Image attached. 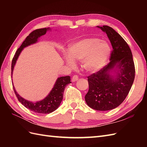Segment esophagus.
<instances>
[{
  "mask_svg": "<svg viewBox=\"0 0 147 147\" xmlns=\"http://www.w3.org/2000/svg\"><path fill=\"white\" fill-rule=\"evenodd\" d=\"M78 76L77 75H74V76L72 77V81L73 82H77V80H78Z\"/></svg>",
  "mask_w": 147,
  "mask_h": 147,
  "instance_id": "34e87169",
  "label": "esophagus"
}]
</instances>
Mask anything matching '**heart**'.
<instances>
[{"label": "heart", "instance_id": "heart-1", "mask_svg": "<svg viewBox=\"0 0 147 147\" xmlns=\"http://www.w3.org/2000/svg\"><path fill=\"white\" fill-rule=\"evenodd\" d=\"M65 55L66 64L74 68L75 61H82L83 68L86 72L94 73L106 64L110 54V47L105 42L98 38H85L71 43Z\"/></svg>", "mask_w": 147, "mask_h": 147}]
</instances>
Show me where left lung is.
I'll use <instances>...</instances> for the list:
<instances>
[{
    "label": "left lung",
    "mask_w": 147,
    "mask_h": 147,
    "mask_svg": "<svg viewBox=\"0 0 147 147\" xmlns=\"http://www.w3.org/2000/svg\"><path fill=\"white\" fill-rule=\"evenodd\" d=\"M106 33L113 50L110 63L88 77L87 105L99 111L117 108L126 99L135 78V67L131 49L126 41L108 26H97Z\"/></svg>",
    "instance_id": "obj_1"
}]
</instances>
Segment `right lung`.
<instances>
[{"mask_svg": "<svg viewBox=\"0 0 147 147\" xmlns=\"http://www.w3.org/2000/svg\"><path fill=\"white\" fill-rule=\"evenodd\" d=\"M50 30L51 28H50L35 30L26 38L25 40L22 43L21 47L18 49L15 56L13 58L11 63V77L16 61L23 49L25 47H27L30 45H32L34 43H37L40 37L45 35L48 30ZM70 83V76L61 77L57 78L55 84H54V86L52 88L50 93L43 99L37 101L36 102L24 99L23 97H22L18 94L14 86H13V90H14L18 99L25 107L30 110L31 111H33L35 113L48 114L54 112L55 110L59 107L63 98L64 89L66 85H67L68 84Z\"/></svg>", "mask_w": 147, "mask_h": 147, "instance_id": "1", "label": "right lung"}]
</instances>
